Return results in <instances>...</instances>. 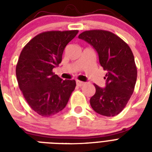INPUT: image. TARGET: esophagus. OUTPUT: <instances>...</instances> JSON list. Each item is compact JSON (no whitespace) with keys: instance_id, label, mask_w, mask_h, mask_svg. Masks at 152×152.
Wrapping results in <instances>:
<instances>
[{"instance_id":"esophagus-1","label":"esophagus","mask_w":152,"mask_h":152,"mask_svg":"<svg viewBox=\"0 0 152 152\" xmlns=\"http://www.w3.org/2000/svg\"><path fill=\"white\" fill-rule=\"evenodd\" d=\"M76 85L78 86V87H82V86L84 84V82H82V81H80V80H76Z\"/></svg>"}]
</instances>
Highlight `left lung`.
I'll return each mask as SVG.
<instances>
[{
  "mask_svg": "<svg viewBox=\"0 0 152 152\" xmlns=\"http://www.w3.org/2000/svg\"><path fill=\"white\" fill-rule=\"evenodd\" d=\"M78 38L95 49L99 64L106 71V87L95 84L96 91L91 98V106L101 115H118L131 98L137 82V66L131 49L116 34L102 30L86 31Z\"/></svg>",
  "mask_w": 152,
  "mask_h": 152,
  "instance_id": "8db88e82",
  "label": "left lung"
}]
</instances>
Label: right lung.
I'll use <instances>...</instances> for the list:
<instances>
[{
    "instance_id": "1",
    "label": "right lung",
    "mask_w": 152,
    "mask_h": 152,
    "mask_svg": "<svg viewBox=\"0 0 152 152\" xmlns=\"http://www.w3.org/2000/svg\"><path fill=\"white\" fill-rule=\"evenodd\" d=\"M78 31H46L23 47L15 73L19 87L33 110L42 117L59 113L66 106L76 81L63 80L53 72L62 61L65 46Z\"/></svg>"
}]
</instances>
